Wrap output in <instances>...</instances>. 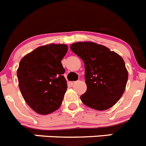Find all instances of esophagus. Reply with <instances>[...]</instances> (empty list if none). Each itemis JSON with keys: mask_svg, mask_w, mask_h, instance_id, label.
Returning <instances> with one entry per match:
<instances>
[{"mask_svg": "<svg viewBox=\"0 0 146 146\" xmlns=\"http://www.w3.org/2000/svg\"><path fill=\"white\" fill-rule=\"evenodd\" d=\"M76 82H76V81H74V82H70V84L72 85V86H73V85L75 84Z\"/></svg>", "mask_w": 146, "mask_h": 146, "instance_id": "1", "label": "esophagus"}]
</instances>
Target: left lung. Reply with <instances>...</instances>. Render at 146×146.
I'll use <instances>...</instances> for the list:
<instances>
[{
	"label": "left lung",
	"mask_w": 146,
	"mask_h": 146,
	"mask_svg": "<svg viewBox=\"0 0 146 146\" xmlns=\"http://www.w3.org/2000/svg\"><path fill=\"white\" fill-rule=\"evenodd\" d=\"M70 49L84 62L87 90L81 101L96 110L112 108L122 96L128 80L123 59L104 45L92 42H75Z\"/></svg>",
	"instance_id": "1"
}]
</instances>
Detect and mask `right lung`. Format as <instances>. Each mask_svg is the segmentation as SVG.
Listing matches in <instances>:
<instances>
[{"label":"right lung","mask_w":146,"mask_h":146,"mask_svg":"<svg viewBox=\"0 0 146 146\" xmlns=\"http://www.w3.org/2000/svg\"><path fill=\"white\" fill-rule=\"evenodd\" d=\"M67 50L64 44L43 45L20 60L17 71L20 92L38 114H50L61 105L67 89L61 60Z\"/></svg>","instance_id":"obj_1"}]
</instances>
